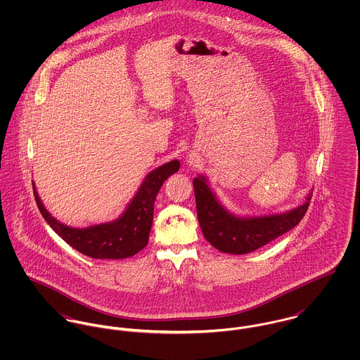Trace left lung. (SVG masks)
Returning a JSON list of instances; mask_svg holds the SVG:
<instances>
[{"label":"left lung","mask_w":360,"mask_h":360,"mask_svg":"<svg viewBox=\"0 0 360 360\" xmlns=\"http://www.w3.org/2000/svg\"><path fill=\"white\" fill-rule=\"evenodd\" d=\"M197 214L206 240L220 252L244 255L294 229L308 210L311 193L304 204L276 214L236 216L219 202L205 176L194 179Z\"/></svg>","instance_id":"left-lung-1"}]
</instances>
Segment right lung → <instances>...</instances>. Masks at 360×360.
I'll list each match as a JSON object with an SVG mask.
<instances>
[{
	"label": "right lung",
	"instance_id": "add662e5",
	"mask_svg": "<svg viewBox=\"0 0 360 360\" xmlns=\"http://www.w3.org/2000/svg\"><path fill=\"white\" fill-rule=\"evenodd\" d=\"M180 169L177 159L170 160L147 174L126 210L113 221L84 229L70 227L56 220L41 202L36 186L37 206L52 230L72 248L94 259H123L140 252L147 244L154 220V204L165 180Z\"/></svg>",
	"mask_w": 360,
	"mask_h": 360
}]
</instances>
